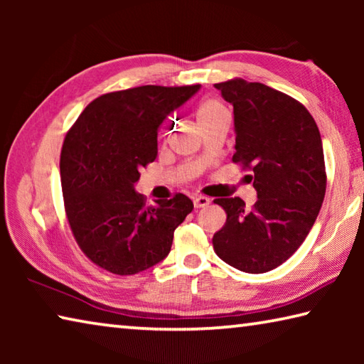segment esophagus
Returning a JSON list of instances; mask_svg holds the SVG:
<instances>
[{"mask_svg": "<svg viewBox=\"0 0 364 364\" xmlns=\"http://www.w3.org/2000/svg\"><path fill=\"white\" fill-rule=\"evenodd\" d=\"M208 204H210V199H208V197L199 196V197H196V199H194V207H196V208H204V207H207Z\"/></svg>", "mask_w": 364, "mask_h": 364, "instance_id": "34e87169", "label": "esophagus"}]
</instances>
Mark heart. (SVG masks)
<instances>
[{"mask_svg":"<svg viewBox=\"0 0 364 364\" xmlns=\"http://www.w3.org/2000/svg\"><path fill=\"white\" fill-rule=\"evenodd\" d=\"M196 117H197V122H199V125L204 128L205 125H208V123L223 119V117H226V112L218 100H212L210 97V100H205L199 104Z\"/></svg>","mask_w":364,"mask_h":364,"instance_id":"1","label":"heart"}]
</instances>
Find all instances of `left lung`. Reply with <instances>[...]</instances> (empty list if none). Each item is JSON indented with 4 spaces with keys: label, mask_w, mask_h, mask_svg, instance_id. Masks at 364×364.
Instances as JSON below:
<instances>
[{
    "label": "left lung",
    "mask_w": 364,
    "mask_h": 364,
    "mask_svg": "<svg viewBox=\"0 0 364 364\" xmlns=\"http://www.w3.org/2000/svg\"><path fill=\"white\" fill-rule=\"evenodd\" d=\"M215 88L232 106V162L250 168L257 202L225 197L226 223L213 234L221 260L245 273H267L284 263L315 225L326 193L321 134L299 101L242 78Z\"/></svg>",
    "instance_id": "1"
}]
</instances>
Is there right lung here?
I'll return each mask as SVG.
<instances>
[{"label":"right lung","mask_w":364,"mask_h":364,"mask_svg":"<svg viewBox=\"0 0 364 364\" xmlns=\"http://www.w3.org/2000/svg\"><path fill=\"white\" fill-rule=\"evenodd\" d=\"M199 88L146 85L102 95L67 133L60 151L67 220L80 249L97 267L136 274L168 255L193 200L176 194L146 207L134 184L139 170L157 157L160 125Z\"/></svg>","instance_id":"obj_1"}]
</instances>
